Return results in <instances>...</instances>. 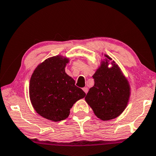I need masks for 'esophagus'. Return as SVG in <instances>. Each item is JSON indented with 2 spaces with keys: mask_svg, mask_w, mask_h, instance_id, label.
Returning <instances> with one entry per match:
<instances>
[{
  "mask_svg": "<svg viewBox=\"0 0 156 156\" xmlns=\"http://www.w3.org/2000/svg\"><path fill=\"white\" fill-rule=\"evenodd\" d=\"M83 91H84V92H85V94H87V92H88V88L85 87L83 88Z\"/></svg>",
  "mask_w": 156,
  "mask_h": 156,
  "instance_id": "1",
  "label": "esophagus"
}]
</instances>
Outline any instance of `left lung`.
<instances>
[{
  "label": "left lung",
  "instance_id": "8db88e82",
  "mask_svg": "<svg viewBox=\"0 0 156 156\" xmlns=\"http://www.w3.org/2000/svg\"><path fill=\"white\" fill-rule=\"evenodd\" d=\"M101 62L93 78L94 85L85 97V101L97 118L104 121L114 119L124 111L128 104L130 86L120 67L108 55ZM111 63L112 66L108 67Z\"/></svg>",
  "mask_w": 156,
  "mask_h": 156
}]
</instances>
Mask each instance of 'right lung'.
Wrapping results in <instances>:
<instances>
[{"label": "right lung", "mask_w": 156, "mask_h": 156, "mask_svg": "<svg viewBox=\"0 0 156 156\" xmlns=\"http://www.w3.org/2000/svg\"><path fill=\"white\" fill-rule=\"evenodd\" d=\"M69 62V58L61 55L48 58L36 67L30 80L32 106L37 113L52 121L68 118L73 104L86 94L65 72Z\"/></svg>", "instance_id": "right-lung-1"}]
</instances>
